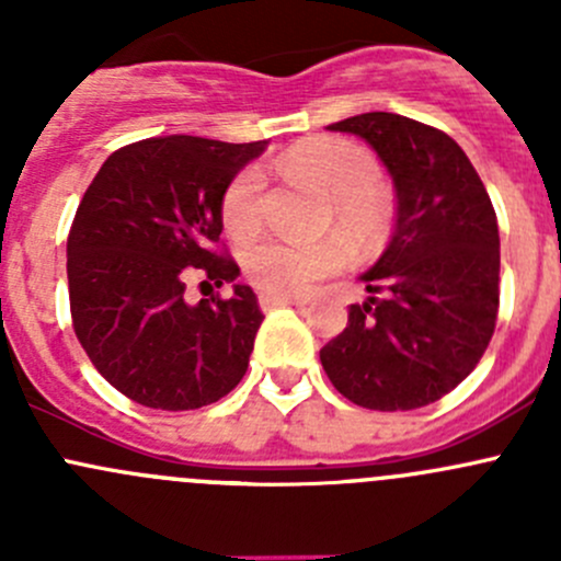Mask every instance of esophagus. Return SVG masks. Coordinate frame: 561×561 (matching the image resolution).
<instances>
[{
    "instance_id": "34e87169",
    "label": "esophagus",
    "mask_w": 561,
    "mask_h": 561,
    "mask_svg": "<svg viewBox=\"0 0 561 561\" xmlns=\"http://www.w3.org/2000/svg\"><path fill=\"white\" fill-rule=\"evenodd\" d=\"M257 301H260V309H263V312H271V309H279V307H304V301H298V298L268 296V293H263Z\"/></svg>"
}]
</instances>
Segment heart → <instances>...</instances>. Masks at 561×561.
Listing matches in <instances>:
<instances>
[{"label":"heart","instance_id":"heart-1","mask_svg":"<svg viewBox=\"0 0 561 561\" xmlns=\"http://www.w3.org/2000/svg\"><path fill=\"white\" fill-rule=\"evenodd\" d=\"M276 171L287 181L312 186L325 195L322 228H336L353 244H369L386 233L393 197L380 165L366 146L347 138H312L293 146L276 160ZM265 181L257 168H244L228 181L219 201V217L236 241H249L263 228ZM344 252L336 239L312 244H287L265 239L241 254L247 279L268 296H304L314 282L342 265Z\"/></svg>","mask_w":561,"mask_h":561}]
</instances>
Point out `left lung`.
I'll return each mask as SVG.
<instances>
[{
    "label": "left lung",
    "mask_w": 561,
    "mask_h": 561,
    "mask_svg": "<svg viewBox=\"0 0 561 561\" xmlns=\"http://www.w3.org/2000/svg\"><path fill=\"white\" fill-rule=\"evenodd\" d=\"M360 135L396 184V230L360 279L371 293L320 350L333 388L366 410H417L467 380L500 312V228L461 146L443 129L371 111L328 124Z\"/></svg>",
    "instance_id": "obj_1"
}]
</instances>
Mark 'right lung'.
<instances>
[{
  "label": "right lung",
  "instance_id": "right-lung-1",
  "mask_svg": "<svg viewBox=\"0 0 561 561\" xmlns=\"http://www.w3.org/2000/svg\"><path fill=\"white\" fill-rule=\"evenodd\" d=\"M268 140L168 135L122 146L83 192L67 236L76 336L118 393L151 410H197L247 375L263 322L252 287L186 304V282L222 287L239 265L219 244V201Z\"/></svg>",
  "mask_w": 561,
  "mask_h": 561
}]
</instances>
